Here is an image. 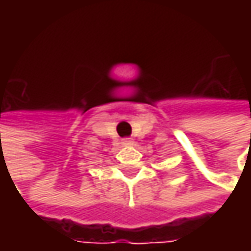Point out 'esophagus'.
Segmentation results:
<instances>
[{
    "label": "esophagus",
    "instance_id": "34e87169",
    "mask_svg": "<svg viewBox=\"0 0 251 251\" xmlns=\"http://www.w3.org/2000/svg\"><path fill=\"white\" fill-rule=\"evenodd\" d=\"M134 144V141L131 140V138H124L123 140V145H132Z\"/></svg>",
    "mask_w": 251,
    "mask_h": 251
}]
</instances>
